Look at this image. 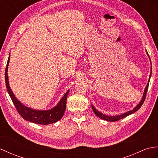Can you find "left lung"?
<instances>
[{
  "instance_id": "obj_1",
  "label": "left lung",
  "mask_w": 158,
  "mask_h": 158,
  "mask_svg": "<svg viewBox=\"0 0 158 158\" xmlns=\"http://www.w3.org/2000/svg\"><path fill=\"white\" fill-rule=\"evenodd\" d=\"M147 53H148V55L149 56V54H148V52H147ZM151 70H152V68H151ZM151 74H152V72H151V74H150L149 78V80H148V82L147 86H146V87L145 88V90H144V92H143V97H142L141 101L136 106V107H135V108L133 110H129V111H128V112L122 114L117 115V116H108V115H105V114H102L101 113H100L99 111L96 109L94 107V106L92 105V110H93L94 114L97 115V117H98L99 118L103 119V120H106L107 121H117L120 120V119H121V118H125L126 117L129 116V115L134 113L135 112H136L137 110H139L141 108V106H142V105H143L144 101H145V97H146V94H147V92H148V86H149V80H150V77H151Z\"/></svg>"
}]
</instances>
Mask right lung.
<instances>
[{"instance_id":"right-lung-1","label":"right lung","mask_w":158,"mask_h":158,"mask_svg":"<svg viewBox=\"0 0 158 158\" xmlns=\"http://www.w3.org/2000/svg\"><path fill=\"white\" fill-rule=\"evenodd\" d=\"M9 60H10V55L7 61L6 66L5 69V83H6V87L8 93L10 96V97L12 100V101L14 104V105L16 108L19 114L25 120L28 121L30 122L34 123L36 124H40V125H49L52 123H54L60 121L63 117L64 114L65 110H66V100L68 95L69 93V91L68 90L66 94H64V97L61 98L60 101L58 104L50 110H35L31 108H29L27 106H25V105L17 100V98L15 97L13 92L11 90L9 82V78H8V66L9 64Z\"/></svg>"}]
</instances>
